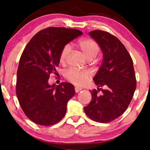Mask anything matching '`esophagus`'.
<instances>
[{
	"label": "esophagus",
	"instance_id": "obj_1",
	"mask_svg": "<svg viewBox=\"0 0 150 150\" xmlns=\"http://www.w3.org/2000/svg\"><path fill=\"white\" fill-rule=\"evenodd\" d=\"M82 88H80V87H75V92L76 93H77V92H80V91H81L82 90Z\"/></svg>",
	"mask_w": 150,
	"mask_h": 150
}]
</instances>
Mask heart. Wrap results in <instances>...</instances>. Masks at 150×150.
<instances>
[{"label": "heart", "instance_id": "b5f03b06", "mask_svg": "<svg viewBox=\"0 0 150 150\" xmlns=\"http://www.w3.org/2000/svg\"><path fill=\"white\" fill-rule=\"evenodd\" d=\"M77 46L82 51L86 58L88 60H92L95 58L100 51V46L97 42L91 39H80L77 43ZM69 52L70 46L66 44L63 46L60 53L59 60L61 63H64ZM89 75H90L88 71L75 69L67 70L65 74L67 80L77 85H85L88 80Z\"/></svg>", "mask_w": 150, "mask_h": 150}]
</instances>
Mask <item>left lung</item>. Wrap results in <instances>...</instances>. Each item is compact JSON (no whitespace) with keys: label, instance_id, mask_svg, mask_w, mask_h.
Wrapping results in <instances>:
<instances>
[{"label":"left lung","instance_id":"1","mask_svg":"<svg viewBox=\"0 0 150 150\" xmlns=\"http://www.w3.org/2000/svg\"><path fill=\"white\" fill-rule=\"evenodd\" d=\"M89 34L100 46L104 58L93 78L99 88L91 90L92 100L84 110L94 121L109 123L125 112L133 97L136 89L133 63L125 46L115 36L102 30ZM104 86L106 89L100 88Z\"/></svg>","mask_w":150,"mask_h":150}]
</instances>
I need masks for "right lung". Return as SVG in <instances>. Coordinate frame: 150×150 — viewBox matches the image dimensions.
<instances>
[{"mask_svg":"<svg viewBox=\"0 0 150 150\" xmlns=\"http://www.w3.org/2000/svg\"><path fill=\"white\" fill-rule=\"evenodd\" d=\"M82 32L76 29L48 27L34 36L22 52L17 72L16 94L27 118L41 125H52L66 113L68 101L75 95L68 82L50 85V74L57 75L61 49Z\"/></svg>","mask_w":150,"mask_h":150,"instance_id":"1","label":"right lung"}]
</instances>
